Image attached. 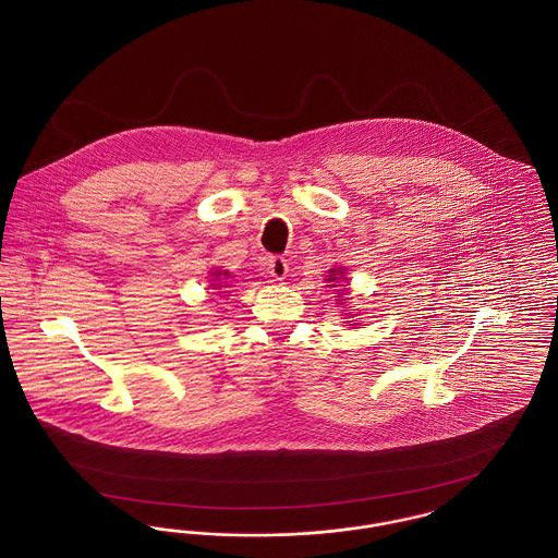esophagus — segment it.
Masks as SVG:
<instances>
[{"label":"esophagus","mask_w":558,"mask_h":558,"mask_svg":"<svg viewBox=\"0 0 558 558\" xmlns=\"http://www.w3.org/2000/svg\"><path fill=\"white\" fill-rule=\"evenodd\" d=\"M267 269H269V274L276 282H282L289 276V262L284 257H271L269 264H267Z\"/></svg>","instance_id":"1"}]
</instances>
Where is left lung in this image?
<instances>
[{"instance_id":"8db88e82","label":"left lung","mask_w":558,"mask_h":558,"mask_svg":"<svg viewBox=\"0 0 558 558\" xmlns=\"http://www.w3.org/2000/svg\"><path fill=\"white\" fill-rule=\"evenodd\" d=\"M345 274V267H330V269H328V276H326L328 287H330V289H332V287H341V282H343L345 287H349V284H347L349 280H347ZM339 296H341V292H339ZM347 299H349V296H347ZM339 303H345V299H339ZM349 316L353 318V316H355V312H349ZM351 320H353L354 324H360L357 319H349V322H345L347 326H353L350 324Z\"/></svg>"}]
</instances>
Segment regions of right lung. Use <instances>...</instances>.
<instances>
[{
    "label": "right lung",
    "instance_id": "1",
    "mask_svg": "<svg viewBox=\"0 0 558 558\" xmlns=\"http://www.w3.org/2000/svg\"><path fill=\"white\" fill-rule=\"evenodd\" d=\"M209 276H213V289L215 291H221V289H226L228 287V278H232V274L226 269V271H221V269H215V271H211Z\"/></svg>",
    "mask_w": 558,
    "mask_h": 558
}]
</instances>
